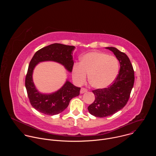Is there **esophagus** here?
I'll return each instance as SVG.
<instances>
[{
	"instance_id": "esophagus-1",
	"label": "esophagus",
	"mask_w": 156,
	"mask_h": 156,
	"mask_svg": "<svg viewBox=\"0 0 156 156\" xmlns=\"http://www.w3.org/2000/svg\"><path fill=\"white\" fill-rule=\"evenodd\" d=\"M87 91V90H86V88H84V87H81V90H80V93L81 94H83L84 93H86Z\"/></svg>"
}]
</instances>
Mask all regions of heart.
<instances>
[{
  "label": "heart",
  "mask_w": 156,
  "mask_h": 156,
  "mask_svg": "<svg viewBox=\"0 0 156 156\" xmlns=\"http://www.w3.org/2000/svg\"><path fill=\"white\" fill-rule=\"evenodd\" d=\"M80 60V64H75L72 70V77L78 84H83L89 74V81L93 87L104 89L112 84L117 77L119 63L113 55L93 51L83 55Z\"/></svg>",
  "instance_id": "heart-1"
}]
</instances>
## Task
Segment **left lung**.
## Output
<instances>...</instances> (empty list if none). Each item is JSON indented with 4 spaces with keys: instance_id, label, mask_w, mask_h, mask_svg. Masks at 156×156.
Masks as SVG:
<instances>
[{
    "instance_id": "8db88e82",
    "label": "left lung",
    "mask_w": 156,
    "mask_h": 156,
    "mask_svg": "<svg viewBox=\"0 0 156 156\" xmlns=\"http://www.w3.org/2000/svg\"><path fill=\"white\" fill-rule=\"evenodd\" d=\"M105 48L114 54L120 62V69L110 86L93 91L95 100L87 109L91 115L101 118L112 115L125 107L135 81L134 70L128 56L115 48Z\"/></svg>"
}]
</instances>
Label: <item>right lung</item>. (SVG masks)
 Masks as SVG:
<instances>
[{"label": "right lung", "instance_id": "1", "mask_svg": "<svg viewBox=\"0 0 156 156\" xmlns=\"http://www.w3.org/2000/svg\"><path fill=\"white\" fill-rule=\"evenodd\" d=\"M75 47L55 43L37 51L30 62L25 79V86L31 105L39 112L54 115L61 113L68 107L70 100L80 94V87L73 85L68 80L55 92L46 94L40 93L33 80V70L40 62L52 61L62 65L71 73L73 66V52Z\"/></svg>", "mask_w": 156, "mask_h": 156}]
</instances>
